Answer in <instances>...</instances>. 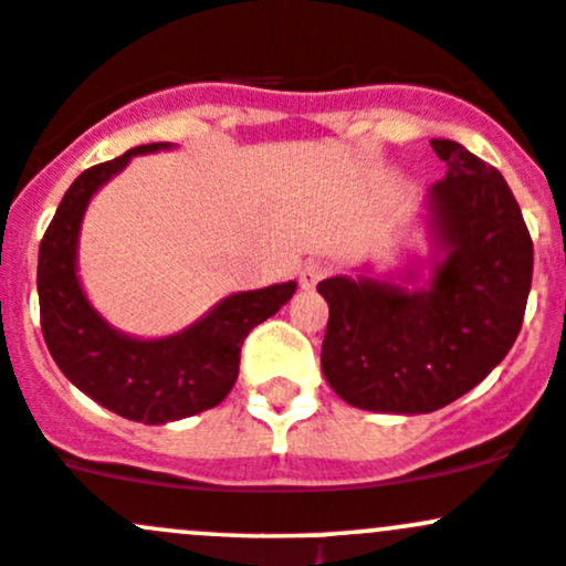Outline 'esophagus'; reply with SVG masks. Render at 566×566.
Masks as SVG:
<instances>
[{
  "label": "esophagus",
  "instance_id": "esophagus-1",
  "mask_svg": "<svg viewBox=\"0 0 566 566\" xmlns=\"http://www.w3.org/2000/svg\"><path fill=\"white\" fill-rule=\"evenodd\" d=\"M325 276H328V262L310 260L304 268H301V287H304V290L317 287V284L323 282Z\"/></svg>",
  "mask_w": 566,
  "mask_h": 566
}]
</instances>
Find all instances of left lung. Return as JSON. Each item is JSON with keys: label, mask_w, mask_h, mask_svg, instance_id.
Wrapping results in <instances>:
<instances>
[{"label": "left lung", "mask_w": 566, "mask_h": 566, "mask_svg": "<svg viewBox=\"0 0 566 566\" xmlns=\"http://www.w3.org/2000/svg\"><path fill=\"white\" fill-rule=\"evenodd\" d=\"M447 177L430 188L436 251L427 287L369 276L317 284L328 301L323 375L347 405L432 413L482 384L521 334L534 243L501 172L432 139Z\"/></svg>", "instance_id": "8db88e82"}]
</instances>
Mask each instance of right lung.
<instances>
[{
    "instance_id": "obj_1",
    "label": "right lung",
    "mask_w": 566,
    "mask_h": 566,
    "mask_svg": "<svg viewBox=\"0 0 566 566\" xmlns=\"http://www.w3.org/2000/svg\"><path fill=\"white\" fill-rule=\"evenodd\" d=\"M158 147L167 145L134 147L114 161L84 169L62 197L38 254L40 328L51 358L78 391L142 424H167L219 405L235 386L249 331L276 315L295 293V282L235 293L164 339L119 334L93 310L76 276L84 210L130 158Z\"/></svg>"
}]
</instances>
